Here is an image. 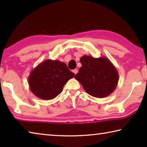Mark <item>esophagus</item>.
<instances>
[{"label":"esophagus","instance_id":"1","mask_svg":"<svg viewBox=\"0 0 147 147\" xmlns=\"http://www.w3.org/2000/svg\"><path fill=\"white\" fill-rule=\"evenodd\" d=\"M73 73H74V74H77V73H78V69H74V70L73 71Z\"/></svg>","mask_w":147,"mask_h":147}]
</instances>
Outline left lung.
Here are the masks:
<instances>
[{
	"label": "left lung",
	"mask_w": 147,
	"mask_h": 147,
	"mask_svg": "<svg viewBox=\"0 0 147 147\" xmlns=\"http://www.w3.org/2000/svg\"><path fill=\"white\" fill-rule=\"evenodd\" d=\"M82 67L74 78L82 84L84 90L96 98H104L115 90L119 81L115 67L106 58H94L83 56Z\"/></svg>",
	"instance_id": "obj_1"
}]
</instances>
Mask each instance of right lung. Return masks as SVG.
<instances>
[{
  "label": "right lung",
  "instance_id": "1",
  "mask_svg": "<svg viewBox=\"0 0 147 147\" xmlns=\"http://www.w3.org/2000/svg\"><path fill=\"white\" fill-rule=\"evenodd\" d=\"M74 75L63 62L47 59L32 69L28 84L37 97L51 100L61 93L65 84Z\"/></svg>",
  "mask_w": 147,
  "mask_h": 147
}]
</instances>
